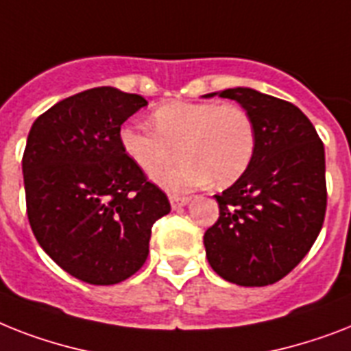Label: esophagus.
I'll list each match as a JSON object with an SVG mask.
<instances>
[{"mask_svg":"<svg viewBox=\"0 0 351 351\" xmlns=\"http://www.w3.org/2000/svg\"><path fill=\"white\" fill-rule=\"evenodd\" d=\"M169 202H171V207H173V209H180V207H184V205L189 202V196L171 195Z\"/></svg>","mask_w":351,"mask_h":351,"instance_id":"esophagus-1","label":"esophagus"}]
</instances>
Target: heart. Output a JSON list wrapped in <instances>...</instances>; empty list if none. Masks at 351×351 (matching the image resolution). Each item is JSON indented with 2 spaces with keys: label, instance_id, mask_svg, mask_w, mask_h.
<instances>
[{
  "label": "heart",
  "instance_id": "obj_1",
  "mask_svg": "<svg viewBox=\"0 0 351 351\" xmlns=\"http://www.w3.org/2000/svg\"><path fill=\"white\" fill-rule=\"evenodd\" d=\"M151 128L128 124L121 130L126 156L147 175L172 161L174 149L184 160L155 175V182L171 193L204 185H229L243 175L256 153V124L236 102L171 101L149 117Z\"/></svg>",
  "mask_w": 351,
  "mask_h": 351
}]
</instances>
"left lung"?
Masks as SVG:
<instances>
[{
	"instance_id": "left-lung-1",
	"label": "left lung",
	"mask_w": 351,
	"mask_h": 351,
	"mask_svg": "<svg viewBox=\"0 0 351 351\" xmlns=\"http://www.w3.org/2000/svg\"><path fill=\"white\" fill-rule=\"evenodd\" d=\"M220 97L249 111L258 138L247 171L215 195L220 216L205 230V252L225 281L265 287L289 274L321 232L324 146L308 117L292 102L250 88H230Z\"/></svg>"
}]
</instances>
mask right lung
Masks as SVG:
<instances>
[{"label": "right lung", "instance_id": "1", "mask_svg": "<svg viewBox=\"0 0 351 351\" xmlns=\"http://www.w3.org/2000/svg\"><path fill=\"white\" fill-rule=\"evenodd\" d=\"M147 101L111 86L62 99L36 119L23 153L27 215L37 243L90 285L131 278L151 227L171 210L121 146V126Z\"/></svg>", "mask_w": 351, "mask_h": 351}]
</instances>
